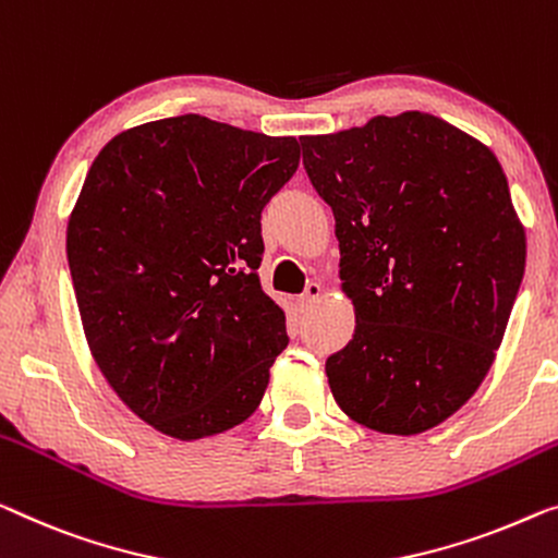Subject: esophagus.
I'll use <instances>...</instances> for the list:
<instances>
[{"label":"esophagus","instance_id":"esophagus-1","mask_svg":"<svg viewBox=\"0 0 558 558\" xmlns=\"http://www.w3.org/2000/svg\"><path fill=\"white\" fill-rule=\"evenodd\" d=\"M320 295H323V288L318 286V282H307V286H305V293L301 295V303L307 307V305H313L315 301H318Z\"/></svg>","mask_w":558,"mask_h":558}]
</instances>
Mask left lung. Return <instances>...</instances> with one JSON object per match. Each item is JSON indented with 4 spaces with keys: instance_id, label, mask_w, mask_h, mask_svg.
I'll list each match as a JSON object with an SVG mask.
<instances>
[{
    "instance_id": "obj_1",
    "label": "left lung",
    "mask_w": 558,
    "mask_h": 558,
    "mask_svg": "<svg viewBox=\"0 0 558 558\" xmlns=\"http://www.w3.org/2000/svg\"><path fill=\"white\" fill-rule=\"evenodd\" d=\"M336 215L355 332L326 361L332 398L380 434L438 426L476 393L517 301L526 238L496 155L426 112L301 137Z\"/></svg>"
}]
</instances>
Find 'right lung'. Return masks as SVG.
Listing matches in <instances>:
<instances>
[{"mask_svg": "<svg viewBox=\"0 0 558 558\" xmlns=\"http://www.w3.org/2000/svg\"><path fill=\"white\" fill-rule=\"evenodd\" d=\"M298 162L295 137L180 114L112 137L87 172L66 226L82 326L162 434H222L263 401L288 332L257 280L260 215Z\"/></svg>", "mask_w": 558, "mask_h": 558, "instance_id": "obj_1", "label": "right lung"}]
</instances>
